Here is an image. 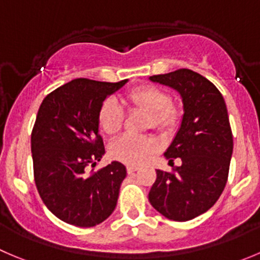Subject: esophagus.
<instances>
[{
  "label": "esophagus",
  "instance_id": "1",
  "mask_svg": "<svg viewBox=\"0 0 260 260\" xmlns=\"http://www.w3.org/2000/svg\"><path fill=\"white\" fill-rule=\"evenodd\" d=\"M138 170H139V169H138L137 166H127V174L128 175H133L134 172H137Z\"/></svg>",
  "mask_w": 260,
  "mask_h": 260
}]
</instances>
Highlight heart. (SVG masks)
Masks as SVG:
<instances>
[{"label": "heart", "mask_w": 260, "mask_h": 260, "mask_svg": "<svg viewBox=\"0 0 260 260\" xmlns=\"http://www.w3.org/2000/svg\"><path fill=\"white\" fill-rule=\"evenodd\" d=\"M123 102L130 110L147 115L145 128L169 134L179 125L181 117L180 105L170 98L166 89L154 84H140L128 89ZM123 118V110L112 100L105 101L98 111V125L107 137H115L121 132ZM155 148L154 139L150 137H123L110 145V154L113 159L137 166L148 159Z\"/></svg>", "instance_id": "heart-1"}]
</instances>
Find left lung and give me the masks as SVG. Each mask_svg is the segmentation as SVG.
Returning a JSON list of instances; mask_svg holds the SVG:
<instances>
[{
    "label": "left lung",
    "mask_w": 260,
    "mask_h": 260,
    "mask_svg": "<svg viewBox=\"0 0 260 260\" xmlns=\"http://www.w3.org/2000/svg\"><path fill=\"white\" fill-rule=\"evenodd\" d=\"M149 79L179 91L184 117L165 153L170 163L180 157L182 165L171 172L157 170L148 198L169 219L189 221L214 206L229 179L234 139L226 103L213 83L189 69Z\"/></svg>",
    "instance_id": "8db88e82"
}]
</instances>
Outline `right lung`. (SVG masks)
I'll return each instance as SVG.
<instances>
[{"instance_id": "add662e5", "label": "right lung", "mask_w": 260, "mask_h": 260, "mask_svg": "<svg viewBox=\"0 0 260 260\" xmlns=\"http://www.w3.org/2000/svg\"><path fill=\"white\" fill-rule=\"evenodd\" d=\"M117 83L74 79L42 102L31 132L34 181L47 208L69 224L93 227L111 216L126 177L112 162L88 172L105 154L98 133V111Z\"/></svg>"}]
</instances>
